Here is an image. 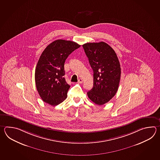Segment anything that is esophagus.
I'll use <instances>...</instances> for the list:
<instances>
[{"mask_svg":"<svg viewBox=\"0 0 160 160\" xmlns=\"http://www.w3.org/2000/svg\"><path fill=\"white\" fill-rule=\"evenodd\" d=\"M83 82V80L81 78L79 79L78 83H82Z\"/></svg>","mask_w":160,"mask_h":160,"instance_id":"1","label":"esophagus"}]
</instances>
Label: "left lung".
<instances>
[{
  "label": "left lung",
  "instance_id": "obj_1",
  "mask_svg": "<svg viewBox=\"0 0 160 160\" xmlns=\"http://www.w3.org/2000/svg\"><path fill=\"white\" fill-rule=\"evenodd\" d=\"M93 70V87L88 92L89 99L98 105L109 102L119 86L121 67L114 50L105 42L82 45Z\"/></svg>",
  "mask_w": 160,
  "mask_h": 160
}]
</instances>
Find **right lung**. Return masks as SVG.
<instances>
[{
    "mask_svg": "<svg viewBox=\"0 0 160 160\" xmlns=\"http://www.w3.org/2000/svg\"><path fill=\"white\" fill-rule=\"evenodd\" d=\"M81 45L58 39L48 44L42 53L35 72L38 92L44 102L57 105L67 98L70 86L65 80V61Z\"/></svg>",
    "mask_w": 160,
    "mask_h": 160,
    "instance_id": "1",
    "label": "right lung"
}]
</instances>
